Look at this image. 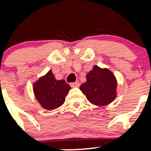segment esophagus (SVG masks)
Instances as JSON below:
<instances>
[{"mask_svg": "<svg viewBox=\"0 0 151 151\" xmlns=\"http://www.w3.org/2000/svg\"><path fill=\"white\" fill-rule=\"evenodd\" d=\"M70 85L71 86H72V87H78V86H79V85H80V84H79V82H78V81H76V82L70 83Z\"/></svg>", "mask_w": 151, "mask_h": 151, "instance_id": "34e87169", "label": "esophagus"}]
</instances>
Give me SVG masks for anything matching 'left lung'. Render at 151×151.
Segmentation results:
<instances>
[{"mask_svg":"<svg viewBox=\"0 0 151 151\" xmlns=\"http://www.w3.org/2000/svg\"><path fill=\"white\" fill-rule=\"evenodd\" d=\"M86 77V81L79 89L91 104L105 106L111 103L116 97V79L108 69L93 66Z\"/></svg>","mask_w":151,"mask_h":151,"instance_id":"left-lung-1","label":"left lung"}]
</instances>
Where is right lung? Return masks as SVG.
<instances>
[{"mask_svg":"<svg viewBox=\"0 0 151 151\" xmlns=\"http://www.w3.org/2000/svg\"><path fill=\"white\" fill-rule=\"evenodd\" d=\"M70 89V86L65 80H57L52 70L33 85L35 96L38 102L42 107L49 111L58 109L63 104Z\"/></svg>","mask_w":151,"mask_h":151,"instance_id":"right-lung-1","label":"right lung"}]
</instances>
